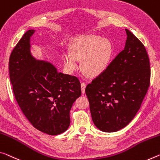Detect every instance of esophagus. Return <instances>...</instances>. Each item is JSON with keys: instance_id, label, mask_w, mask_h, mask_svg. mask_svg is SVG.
Listing matches in <instances>:
<instances>
[{"instance_id": "esophagus-1", "label": "esophagus", "mask_w": 160, "mask_h": 160, "mask_svg": "<svg viewBox=\"0 0 160 160\" xmlns=\"http://www.w3.org/2000/svg\"><path fill=\"white\" fill-rule=\"evenodd\" d=\"M85 87H86V83L84 82H81V90H82V93L84 94L85 91Z\"/></svg>"}]
</instances>
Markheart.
Masks as SVG:
<instances>
[{"label": "heart", "instance_id": "1", "mask_svg": "<svg viewBox=\"0 0 160 160\" xmlns=\"http://www.w3.org/2000/svg\"><path fill=\"white\" fill-rule=\"evenodd\" d=\"M70 53L63 55L65 70L71 74L78 70V60H81V70L88 77L96 78L108 68L112 55V45L107 38L94 35L78 36L72 40Z\"/></svg>", "mask_w": 160, "mask_h": 160}]
</instances>
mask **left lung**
Instances as JSON below:
<instances>
[{
    "label": "left lung",
    "instance_id": "1",
    "mask_svg": "<svg viewBox=\"0 0 160 160\" xmlns=\"http://www.w3.org/2000/svg\"><path fill=\"white\" fill-rule=\"evenodd\" d=\"M125 31L124 50L85 88L93 122L105 132L120 130L133 120L150 84L145 48L130 30Z\"/></svg>",
    "mask_w": 160,
    "mask_h": 160
}]
</instances>
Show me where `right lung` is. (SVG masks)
I'll return each mask as SVG.
<instances>
[{
  "mask_svg": "<svg viewBox=\"0 0 160 160\" xmlns=\"http://www.w3.org/2000/svg\"><path fill=\"white\" fill-rule=\"evenodd\" d=\"M29 30L13 48L9 59L10 80L22 113L37 130L60 135L69 128L70 111L81 95L75 76L58 72L52 63L38 60L30 52Z\"/></svg>",
  "mask_w": 160,
  "mask_h": 160,
  "instance_id": "right-lung-1",
  "label": "right lung"
}]
</instances>
